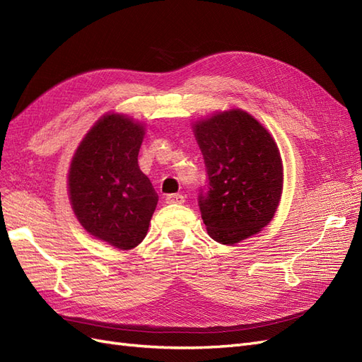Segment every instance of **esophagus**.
I'll list each match as a JSON object with an SVG mask.
<instances>
[{"label": "esophagus", "instance_id": "1", "mask_svg": "<svg viewBox=\"0 0 362 362\" xmlns=\"http://www.w3.org/2000/svg\"><path fill=\"white\" fill-rule=\"evenodd\" d=\"M184 201H185V198L180 193H172V194L166 196L168 204H184Z\"/></svg>", "mask_w": 362, "mask_h": 362}]
</instances>
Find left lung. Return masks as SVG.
<instances>
[{"label": "left lung", "mask_w": 362, "mask_h": 362, "mask_svg": "<svg viewBox=\"0 0 362 362\" xmlns=\"http://www.w3.org/2000/svg\"><path fill=\"white\" fill-rule=\"evenodd\" d=\"M206 187L198 204L206 231L235 245L264 228L282 193V161L275 140L243 110L223 112L194 124Z\"/></svg>", "instance_id": "8db88e82"}]
</instances>
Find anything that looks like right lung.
I'll list each match as a JSON object with an SVG mask.
<instances>
[{
  "label": "right lung",
  "instance_id": "obj_1",
  "mask_svg": "<svg viewBox=\"0 0 362 362\" xmlns=\"http://www.w3.org/2000/svg\"><path fill=\"white\" fill-rule=\"evenodd\" d=\"M144 136L133 119L107 115L86 134L69 169L76 218L87 233L124 250L145 238L158 202L137 163Z\"/></svg>",
  "mask_w": 362,
  "mask_h": 362
}]
</instances>
